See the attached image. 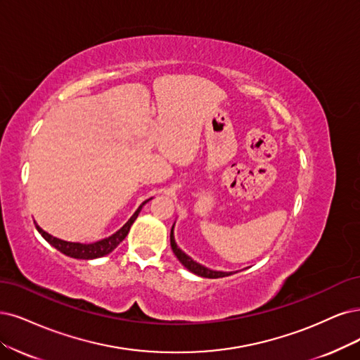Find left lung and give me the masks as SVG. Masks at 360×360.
<instances>
[{
  "mask_svg": "<svg viewBox=\"0 0 360 360\" xmlns=\"http://www.w3.org/2000/svg\"><path fill=\"white\" fill-rule=\"evenodd\" d=\"M170 246H172L173 254L176 255V258L179 259V262L184 265V267L187 269V270H190L191 273L197 274V276L209 277V278H218V277H225V276L233 274V271H231V273H225V271H214V270H209V269L203 267V265H200L198 262L193 261L188 255H185L184 252L176 246L175 238H173V227H172V230H170Z\"/></svg>",
  "mask_w": 360,
  "mask_h": 360,
  "instance_id": "1",
  "label": "left lung"
}]
</instances>
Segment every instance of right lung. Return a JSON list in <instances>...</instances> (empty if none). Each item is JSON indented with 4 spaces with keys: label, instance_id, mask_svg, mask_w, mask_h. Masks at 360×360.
<instances>
[{
    "label": "right lung",
    "instance_id": "right-lung-1",
    "mask_svg": "<svg viewBox=\"0 0 360 360\" xmlns=\"http://www.w3.org/2000/svg\"><path fill=\"white\" fill-rule=\"evenodd\" d=\"M146 202H148V200H145V202L138 207V210L135 212V214L131 215V218H130V219L123 225V227L120 229L115 234L110 236L108 238H103V240H99V242H96V243L83 245V243L65 242V240H60V238H58V237L50 236V234L46 233L44 230L39 229L38 225H35V227H37L38 233L41 234L51 246H55L58 250H60L62 254H65V255H68V257H71V258H78V259L101 258V257H103V255H108L110 252H112L120 243H122V242L124 240L127 233H129V230H130V227H131V224L135 222V219L138 218L142 206H143Z\"/></svg>",
    "mask_w": 360,
    "mask_h": 360
}]
</instances>
